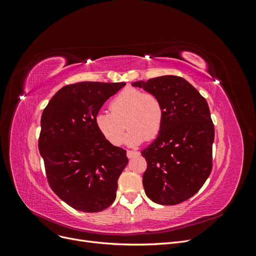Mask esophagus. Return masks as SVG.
<instances>
[{"instance_id":"1","label":"esophagus","mask_w":256,"mask_h":256,"mask_svg":"<svg viewBox=\"0 0 256 256\" xmlns=\"http://www.w3.org/2000/svg\"><path fill=\"white\" fill-rule=\"evenodd\" d=\"M136 154H138V152H136V150H127V157H128V158H132V157L136 156Z\"/></svg>"}]
</instances>
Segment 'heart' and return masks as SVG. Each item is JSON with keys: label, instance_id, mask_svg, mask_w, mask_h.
Wrapping results in <instances>:
<instances>
[{"label": "heart", "instance_id": "heart-1", "mask_svg": "<svg viewBox=\"0 0 256 256\" xmlns=\"http://www.w3.org/2000/svg\"><path fill=\"white\" fill-rule=\"evenodd\" d=\"M109 109L110 112H97L94 122L99 134L115 146L122 143L126 127V142L138 145L156 138L164 126V104L150 92L127 88L111 100Z\"/></svg>", "mask_w": 256, "mask_h": 256}]
</instances>
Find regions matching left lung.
Returning a JSON list of instances; mask_svg holds the SVG:
<instances>
[{
    "instance_id": "left-lung-1",
    "label": "left lung",
    "mask_w": 256,
    "mask_h": 256,
    "mask_svg": "<svg viewBox=\"0 0 256 256\" xmlns=\"http://www.w3.org/2000/svg\"><path fill=\"white\" fill-rule=\"evenodd\" d=\"M132 85L156 94L164 109L160 134L141 152L147 162L146 196L161 205L184 202L202 188L212 170L214 127L206 99L177 76Z\"/></svg>"
}]
</instances>
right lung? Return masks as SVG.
<instances>
[{
    "label": "right lung",
    "mask_w": 256,
    "mask_h": 256,
    "mask_svg": "<svg viewBox=\"0 0 256 256\" xmlns=\"http://www.w3.org/2000/svg\"><path fill=\"white\" fill-rule=\"evenodd\" d=\"M125 82H79L62 88L42 115L38 148L50 188L66 204L98 212L116 198L128 164L126 150L108 142L94 118Z\"/></svg>",
    "instance_id": "obj_1"
}]
</instances>
